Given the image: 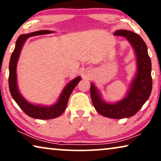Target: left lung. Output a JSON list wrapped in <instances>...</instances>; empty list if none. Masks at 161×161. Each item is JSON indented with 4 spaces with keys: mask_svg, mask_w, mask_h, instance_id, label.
I'll return each mask as SVG.
<instances>
[{
    "mask_svg": "<svg viewBox=\"0 0 161 161\" xmlns=\"http://www.w3.org/2000/svg\"><path fill=\"white\" fill-rule=\"evenodd\" d=\"M114 34L125 37L130 43L136 53L137 72L126 97L117 103L103 100L100 91L93 83H91L90 94L92 103L99 114L108 118L123 119L135 115L150 96L153 88L152 64L146 43L139 35L127 30H118Z\"/></svg>",
    "mask_w": 161,
    "mask_h": 161,
    "instance_id": "1",
    "label": "left lung"
}]
</instances>
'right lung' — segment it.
Here are the masks:
<instances>
[{
	"mask_svg": "<svg viewBox=\"0 0 161 161\" xmlns=\"http://www.w3.org/2000/svg\"><path fill=\"white\" fill-rule=\"evenodd\" d=\"M51 33H53L51 31L42 30L30 33V34L20 35L16 41V45H15L14 51L11 56L9 61L8 86H9V91L12 97L19 108L28 116L34 119H51L56 118L61 116L67 108L70 94L73 91L75 87L78 84V83L81 80L80 77L78 76L70 81L63 89L58 101L55 104L50 105V106L32 104V103L28 102L19 93L17 83V64L24 43L26 39L31 36L51 34Z\"/></svg>",
	"mask_w": 161,
	"mask_h": 161,
	"instance_id": "obj_1",
	"label": "right lung"
}]
</instances>
